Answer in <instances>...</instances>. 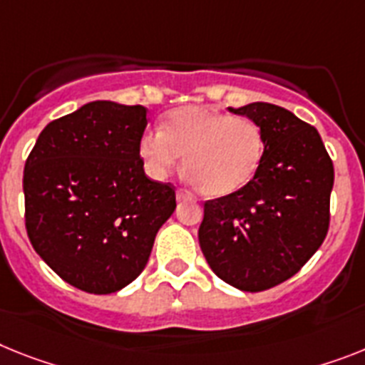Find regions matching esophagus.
Masks as SVG:
<instances>
[{"instance_id": "obj_1", "label": "esophagus", "mask_w": 365, "mask_h": 365, "mask_svg": "<svg viewBox=\"0 0 365 365\" xmlns=\"http://www.w3.org/2000/svg\"><path fill=\"white\" fill-rule=\"evenodd\" d=\"M176 200H178V202H183V200H191V197H189L187 192H183V191H178V192H176Z\"/></svg>"}]
</instances>
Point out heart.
Returning a JSON list of instances; mask_svg holds the SVG:
<instances>
[{"instance_id": "b5f03b06", "label": "heart", "mask_w": 365, "mask_h": 365, "mask_svg": "<svg viewBox=\"0 0 365 365\" xmlns=\"http://www.w3.org/2000/svg\"><path fill=\"white\" fill-rule=\"evenodd\" d=\"M265 155L256 122L230 113L187 106L165 116L161 131L139 140V158L154 178H165L183 158V174L200 195L225 198L252 182Z\"/></svg>"}]
</instances>
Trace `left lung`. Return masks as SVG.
<instances>
[{"label": "left lung", "mask_w": 365, "mask_h": 365, "mask_svg": "<svg viewBox=\"0 0 365 365\" xmlns=\"http://www.w3.org/2000/svg\"><path fill=\"white\" fill-rule=\"evenodd\" d=\"M230 111L262 128L265 155L247 187L204 204L198 241L220 280L263 292L299 272L327 237L332 159L319 131L284 107L254 102Z\"/></svg>", "instance_id": "left-lung-1"}]
</instances>
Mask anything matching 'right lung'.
I'll return each mask as SVG.
<instances>
[{
  "mask_svg": "<svg viewBox=\"0 0 365 365\" xmlns=\"http://www.w3.org/2000/svg\"><path fill=\"white\" fill-rule=\"evenodd\" d=\"M146 107L96 100L50 122L24 168L26 228L36 254L70 286L115 293L139 277L176 210L168 183L139 158Z\"/></svg>",
  "mask_w": 365,
  "mask_h": 365,
  "instance_id": "right-lung-1",
  "label": "right lung"
}]
</instances>
